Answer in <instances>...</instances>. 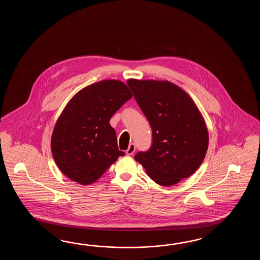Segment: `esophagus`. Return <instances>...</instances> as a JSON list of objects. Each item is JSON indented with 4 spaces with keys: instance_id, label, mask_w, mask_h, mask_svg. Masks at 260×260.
<instances>
[{
    "instance_id": "obj_1",
    "label": "esophagus",
    "mask_w": 260,
    "mask_h": 260,
    "mask_svg": "<svg viewBox=\"0 0 260 260\" xmlns=\"http://www.w3.org/2000/svg\"><path fill=\"white\" fill-rule=\"evenodd\" d=\"M135 151H136V145L134 143L130 144L128 149H126V154L132 155Z\"/></svg>"
}]
</instances>
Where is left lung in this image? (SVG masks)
Instances as JSON below:
<instances>
[{"instance_id":"obj_1","label":"left lung","mask_w":260,"mask_h":260,"mask_svg":"<svg viewBox=\"0 0 260 260\" xmlns=\"http://www.w3.org/2000/svg\"><path fill=\"white\" fill-rule=\"evenodd\" d=\"M134 98L152 129V143L135 160L161 186H173L191 176L208 148L204 118L185 91L167 81L128 80Z\"/></svg>"}]
</instances>
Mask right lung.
<instances>
[{
	"label": "right lung",
	"mask_w": 260,
	"mask_h": 260,
	"mask_svg": "<svg viewBox=\"0 0 260 260\" xmlns=\"http://www.w3.org/2000/svg\"><path fill=\"white\" fill-rule=\"evenodd\" d=\"M133 95L120 81L107 80L82 89L55 123L51 149L56 166L73 181H96L124 152L118 149L111 116Z\"/></svg>",
	"instance_id": "add662e5"
}]
</instances>
